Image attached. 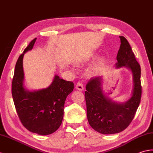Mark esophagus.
<instances>
[{"label":"esophagus","mask_w":153,"mask_h":153,"mask_svg":"<svg viewBox=\"0 0 153 153\" xmlns=\"http://www.w3.org/2000/svg\"><path fill=\"white\" fill-rule=\"evenodd\" d=\"M76 89L78 90H80V91H82L84 90V86L82 82H79L76 85Z\"/></svg>","instance_id":"esophagus-1"}]
</instances>
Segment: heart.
I'll return each mask as SVG.
<instances>
[{"label": "heart", "mask_w": 153, "mask_h": 153, "mask_svg": "<svg viewBox=\"0 0 153 153\" xmlns=\"http://www.w3.org/2000/svg\"><path fill=\"white\" fill-rule=\"evenodd\" d=\"M102 64H103L102 59H99V60L97 62H96V63L95 64L94 67H93L92 71H91V73H97L98 71H99L100 69V68H101V67L102 66Z\"/></svg>", "instance_id": "b5f03b06"}]
</instances>
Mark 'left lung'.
Listing matches in <instances>:
<instances>
[{
    "mask_svg": "<svg viewBox=\"0 0 153 153\" xmlns=\"http://www.w3.org/2000/svg\"><path fill=\"white\" fill-rule=\"evenodd\" d=\"M121 45L117 55L116 66L125 67L133 74L132 95L123 103L112 101L105 95L102 88V76L92 78L86 86L85 100L88 123L96 131L108 135L122 131L131 122L141 98V67L128 41L120 36Z\"/></svg>",
    "mask_w": 153,
    "mask_h": 153,
    "instance_id": "obj_1",
    "label": "left lung"
}]
</instances>
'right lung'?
Segmentation results:
<instances>
[{
	"instance_id": "add662e5",
	"label": "right lung",
	"mask_w": 153,
	"mask_h": 153,
	"mask_svg": "<svg viewBox=\"0 0 153 153\" xmlns=\"http://www.w3.org/2000/svg\"><path fill=\"white\" fill-rule=\"evenodd\" d=\"M33 39L18 57L12 83V94L18 116L30 131L41 135L54 133L61 125L64 105L67 96L73 92L74 84L55 75L48 88L30 91L24 87L23 57L32 50Z\"/></svg>"
}]
</instances>
